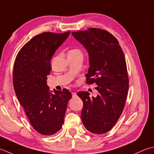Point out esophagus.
Here are the masks:
<instances>
[{
	"mask_svg": "<svg viewBox=\"0 0 154 154\" xmlns=\"http://www.w3.org/2000/svg\"><path fill=\"white\" fill-rule=\"evenodd\" d=\"M72 97H73V98H76V96H77L76 92H72Z\"/></svg>",
	"mask_w": 154,
	"mask_h": 154,
	"instance_id": "esophagus-1",
	"label": "esophagus"
}]
</instances>
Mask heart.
Listing matches in <instances>:
<instances>
[{
    "label": "heart",
    "mask_w": 154,
    "mask_h": 154,
    "mask_svg": "<svg viewBox=\"0 0 154 154\" xmlns=\"http://www.w3.org/2000/svg\"><path fill=\"white\" fill-rule=\"evenodd\" d=\"M79 51H78V50H77V49H73V50H72V51H70V52H78Z\"/></svg>",
    "instance_id": "obj_1"
}]
</instances>
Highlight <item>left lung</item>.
<instances>
[{
  "label": "left lung",
  "instance_id": "obj_1",
  "mask_svg": "<svg viewBox=\"0 0 154 154\" xmlns=\"http://www.w3.org/2000/svg\"><path fill=\"white\" fill-rule=\"evenodd\" d=\"M72 34L88 52L86 83H95L98 91L92 98L88 92L77 93L83 102L82 121L90 132L106 133L120 117L129 88L124 52L118 40L106 30L90 28Z\"/></svg>",
  "mask_w": 154,
  "mask_h": 154
}]
</instances>
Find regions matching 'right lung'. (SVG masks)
Instances as JSON below:
<instances>
[{
	"instance_id": "1",
	"label": "right lung",
	"mask_w": 154,
	"mask_h": 154,
	"mask_svg": "<svg viewBox=\"0 0 154 154\" xmlns=\"http://www.w3.org/2000/svg\"><path fill=\"white\" fill-rule=\"evenodd\" d=\"M70 33L48 32L36 35L23 46L15 59V94L34 129L45 136L61 129L68 102L72 96L65 88L52 94L46 82L52 70V56Z\"/></svg>"
}]
</instances>
